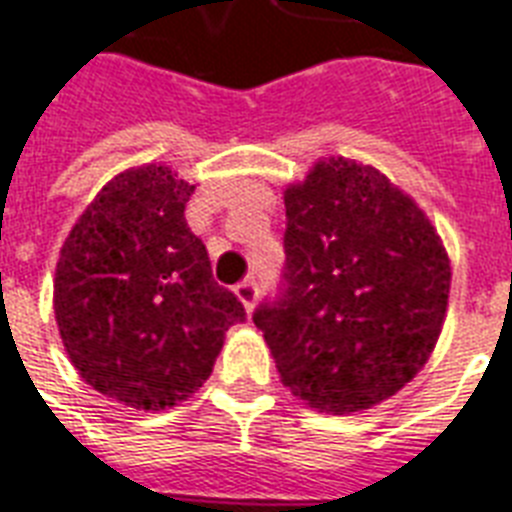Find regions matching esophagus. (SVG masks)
<instances>
[{
    "instance_id": "esophagus-1",
    "label": "esophagus",
    "mask_w": 512,
    "mask_h": 512,
    "mask_svg": "<svg viewBox=\"0 0 512 512\" xmlns=\"http://www.w3.org/2000/svg\"><path fill=\"white\" fill-rule=\"evenodd\" d=\"M233 292H236V298L241 300V306L247 308V311H252V306H255L257 300V287L252 279H247V282H241L233 287Z\"/></svg>"
}]
</instances>
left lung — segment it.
Listing matches in <instances>:
<instances>
[{
    "label": "left lung",
    "instance_id": "left-lung-1",
    "mask_svg": "<svg viewBox=\"0 0 512 512\" xmlns=\"http://www.w3.org/2000/svg\"><path fill=\"white\" fill-rule=\"evenodd\" d=\"M284 206L282 298L252 319L308 408L368 411L435 351L451 290L443 239L386 174L341 155L287 185Z\"/></svg>",
    "mask_w": 512,
    "mask_h": 512
}]
</instances>
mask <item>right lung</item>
<instances>
[{"label": "right lung", "instance_id": "add662e5", "mask_svg": "<svg viewBox=\"0 0 512 512\" xmlns=\"http://www.w3.org/2000/svg\"><path fill=\"white\" fill-rule=\"evenodd\" d=\"M193 190L163 163L126 169L77 217L58 255L53 311L66 354L85 384L136 411L198 392L225 330L247 317L187 228Z\"/></svg>", "mask_w": 512, "mask_h": 512}]
</instances>
